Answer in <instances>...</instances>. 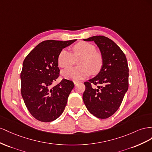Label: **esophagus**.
I'll list each match as a JSON object with an SVG mask.
<instances>
[{"label":"esophagus","mask_w":152,"mask_h":152,"mask_svg":"<svg viewBox=\"0 0 152 152\" xmlns=\"http://www.w3.org/2000/svg\"><path fill=\"white\" fill-rule=\"evenodd\" d=\"M73 82H74V83H75V85H77V83H80V81H73Z\"/></svg>","instance_id":"esophagus-1"}]
</instances>
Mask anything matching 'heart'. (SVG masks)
Here are the masks:
<instances>
[{"label":"heart","mask_w":152,"mask_h":152,"mask_svg":"<svg viewBox=\"0 0 152 152\" xmlns=\"http://www.w3.org/2000/svg\"><path fill=\"white\" fill-rule=\"evenodd\" d=\"M72 54L67 50H63L58 57L60 67L72 66L78 60V67H71L64 69L61 74L68 79L79 80L86 78L91 73L97 74L102 67L103 58L100 53L96 51L94 45L86 42H80L72 47Z\"/></svg>","instance_id":"1"}]
</instances>
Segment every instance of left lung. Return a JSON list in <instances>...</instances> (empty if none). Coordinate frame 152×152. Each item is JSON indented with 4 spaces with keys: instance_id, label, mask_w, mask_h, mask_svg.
Masks as SVG:
<instances>
[{
    "instance_id": "left-lung-1",
    "label": "left lung",
    "mask_w": 152,
    "mask_h": 152,
    "mask_svg": "<svg viewBox=\"0 0 152 152\" xmlns=\"http://www.w3.org/2000/svg\"><path fill=\"white\" fill-rule=\"evenodd\" d=\"M83 40L97 45L103 64L96 76L84 83L83 100L91 114L101 119L109 118L118 110L127 92V60L120 47L108 37L95 36Z\"/></svg>"
}]
</instances>
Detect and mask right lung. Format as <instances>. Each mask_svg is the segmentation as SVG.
Wrapping results in <instances>:
<instances>
[{"label": "right lung", "instance_id": "add662e5", "mask_svg": "<svg viewBox=\"0 0 152 152\" xmlns=\"http://www.w3.org/2000/svg\"><path fill=\"white\" fill-rule=\"evenodd\" d=\"M76 40L42 41L24 60L20 75L21 95L30 114L37 120L52 122L64 111L74 83L63 79L53 87L51 85L59 76V53Z\"/></svg>", "mask_w": 152, "mask_h": 152}]
</instances>
